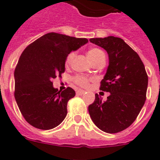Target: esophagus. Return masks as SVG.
I'll list each match as a JSON object with an SVG mask.
<instances>
[{
  "label": "esophagus",
  "mask_w": 160,
  "mask_h": 160,
  "mask_svg": "<svg viewBox=\"0 0 160 160\" xmlns=\"http://www.w3.org/2000/svg\"><path fill=\"white\" fill-rule=\"evenodd\" d=\"M76 94H77L78 95H82V94H85V91L82 90H77Z\"/></svg>",
  "instance_id": "obj_1"
}]
</instances>
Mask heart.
<instances>
[{"mask_svg":"<svg viewBox=\"0 0 160 160\" xmlns=\"http://www.w3.org/2000/svg\"><path fill=\"white\" fill-rule=\"evenodd\" d=\"M73 57H74V53H70V54L68 55L66 60V66H68V65H70L71 63ZM87 57H88V58L90 59V61L93 64V63L96 62L97 61L100 60L102 58H105V54H104L102 50H101L100 49L93 48V49H90L87 52ZM74 81H75V82L78 85L83 87H87L89 84V79L87 78L82 77V76H78V77H76L75 79H74Z\"/></svg>","mask_w":160,"mask_h":160,"instance_id":"1","label":"heart"}]
</instances>
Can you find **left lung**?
I'll return each instance as SVG.
<instances>
[{
  "label": "left lung",
  "instance_id": "1",
  "mask_svg": "<svg viewBox=\"0 0 160 160\" xmlns=\"http://www.w3.org/2000/svg\"><path fill=\"white\" fill-rule=\"evenodd\" d=\"M90 42L108 53L109 66L100 90L110 95L103 102L96 94L89 114L104 132H120L134 122L146 101L148 77L145 66L138 53L121 38L109 36L90 38Z\"/></svg>",
  "mask_w": 160,
  "mask_h": 160
}]
</instances>
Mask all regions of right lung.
<instances>
[{"label":"right lung","mask_w":160,"mask_h":160,"mask_svg":"<svg viewBox=\"0 0 160 160\" xmlns=\"http://www.w3.org/2000/svg\"><path fill=\"white\" fill-rule=\"evenodd\" d=\"M87 42V38L49 32L24 49L14 71V97L22 114L32 127L53 129L66 118L67 102L75 91L70 87L58 90L52 80L65 72L68 54Z\"/></svg>","instance_id":"add662e5"}]
</instances>
